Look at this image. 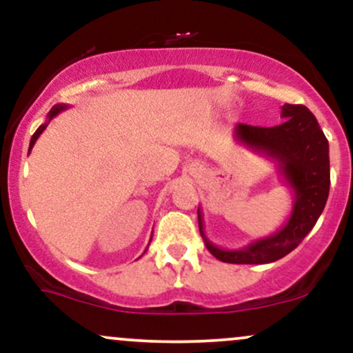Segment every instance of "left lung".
<instances>
[{
	"label": "left lung",
	"instance_id": "left-lung-1",
	"mask_svg": "<svg viewBox=\"0 0 353 353\" xmlns=\"http://www.w3.org/2000/svg\"><path fill=\"white\" fill-rule=\"evenodd\" d=\"M282 124L274 128L237 124L232 136L239 144L275 164L294 194L292 212L272 236L257 239L241 249L214 245L204 232V219L197 209L199 230L214 257L228 264H270L285 257L310 232L325 208L330 189L329 141L315 116L302 104H283Z\"/></svg>",
	"mask_w": 353,
	"mask_h": 353
}]
</instances>
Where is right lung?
I'll return each instance as SVG.
<instances>
[{
	"instance_id": "right-lung-1",
	"label": "right lung",
	"mask_w": 353,
	"mask_h": 353,
	"mask_svg": "<svg viewBox=\"0 0 353 353\" xmlns=\"http://www.w3.org/2000/svg\"><path fill=\"white\" fill-rule=\"evenodd\" d=\"M68 108H70V106H68V104H56V106H52V108H51V111L48 112V121H46V123L39 125V128L36 129V132H34V134H33V137H31V143H30V151H31V149H33L34 143H36V141H38V137L43 134V131H44V129H46V125L50 124V121L52 119V117H56V116H58L59 112L66 111ZM151 239H152V236H151ZM149 244H151V242H149Z\"/></svg>"
}]
</instances>
